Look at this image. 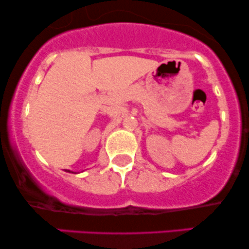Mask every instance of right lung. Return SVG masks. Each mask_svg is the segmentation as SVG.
Instances as JSON below:
<instances>
[{"label": "right lung", "instance_id": "1", "mask_svg": "<svg viewBox=\"0 0 249 249\" xmlns=\"http://www.w3.org/2000/svg\"><path fill=\"white\" fill-rule=\"evenodd\" d=\"M65 171H67V170H65ZM68 172H70V171H69V170H68ZM71 173H73V172H71Z\"/></svg>", "mask_w": 249, "mask_h": 249}]
</instances>
